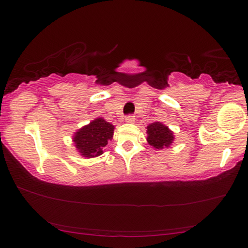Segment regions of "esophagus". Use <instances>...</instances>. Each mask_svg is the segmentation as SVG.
<instances>
[{
  "label": "esophagus",
  "instance_id": "obj_1",
  "mask_svg": "<svg viewBox=\"0 0 248 248\" xmlns=\"http://www.w3.org/2000/svg\"><path fill=\"white\" fill-rule=\"evenodd\" d=\"M134 121H136V118H134V116H127V117H125V123L133 124Z\"/></svg>",
  "mask_w": 248,
  "mask_h": 248
}]
</instances>
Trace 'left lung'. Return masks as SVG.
Masks as SVG:
<instances>
[{
  "label": "left lung",
  "instance_id": "obj_1",
  "mask_svg": "<svg viewBox=\"0 0 248 248\" xmlns=\"http://www.w3.org/2000/svg\"><path fill=\"white\" fill-rule=\"evenodd\" d=\"M146 141L155 150L170 148L175 140L174 132L164 124L155 121L146 127Z\"/></svg>",
  "mask_w": 248,
  "mask_h": 248
}]
</instances>
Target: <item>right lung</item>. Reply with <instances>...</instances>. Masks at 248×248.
<instances>
[{
  "mask_svg": "<svg viewBox=\"0 0 248 248\" xmlns=\"http://www.w3.org/2000/svg\"><path fill=\"white\" fill-rule=\"evenodd\" d=\"M114 124L98 117L74 133L72 139L75 148L83 157H97L104 153V148L114 137Z\"/></svg>",
  "mask_w": 248,
  "mask_h": 248,
  "instance_id": "right-lung-1",
  "label": "right lung"
}]
</instances>
